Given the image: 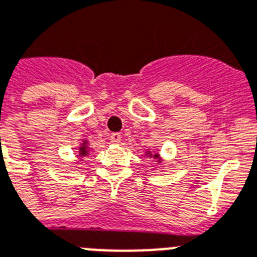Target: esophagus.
Wrapping results in <instances>:
<instances>
[{"label":"esophagus","instance_id":"1","mask_svg":"<svg viewBox=\"0 0 257 257\" xmlns=\"http://www.w3.org/2000/svg\"><path fill=\"white\" fill-rule=\"evenodd\" d=\"M110 141H111V143H114V145H118L119 142L122 141V135L119 134V133H114V134L110 135Z\"/></svg>","mask_w":257,"mask_h":257}]
</instances>
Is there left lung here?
<instances>
[{
  "label": "left lung",
  "instance_id": "1",
  "mask_svg": "<svg viewBox=\"0 0 257 257\" xmlns=\"http://www.w3.org/2000/svg\"><path fill=\"white\" fill-rule=\"evenodd\" d=\"M150 154V157H153V154L151 153H149ZM154 158H155V159H159V155H158V154H155V155H154Z\"/></svg>",
  "mask_w": 257,
  "mask_h": 257
}]
</instances>
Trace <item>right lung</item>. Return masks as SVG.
I'll use <instances>...</instances> for the list:
<instances>
[{
  "mask_svg": "<svg viewBox=\"0 0 257 257\" xmlns=\"http://www.w3.org/2000/svg\"><path fill=\"white\" fill-rule=\"evenodd\" d=\"M79 157H86L87 155V146H86V143H82V147L79 149Z\"/></svg>",
  "mask_w": 257,
  "mask_h": 257,
  "instance_id": "right-lung-1",
  "label": "right lung"
}]
</instances>
